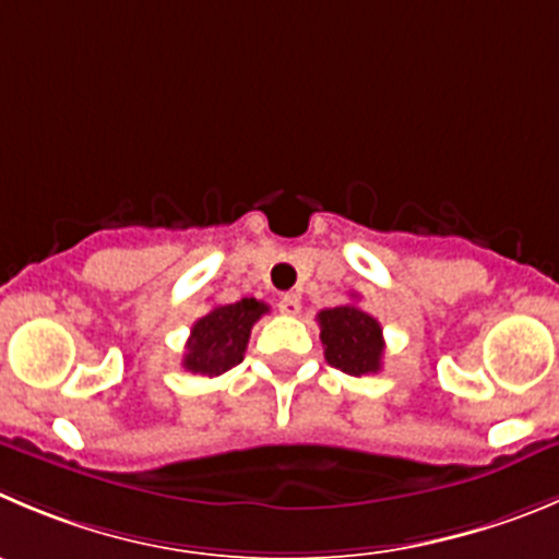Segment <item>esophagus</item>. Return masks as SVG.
<instances>
[{
  "label": "esophagus",
  "mask_w": 559,
  "mask_h": 559,
  "mask_svg": "<svg viewBox=\"0 0 559 559\" xmlns=\"http://www.w3.org/2000/svg\"><path fill=\"white\" fill-rule=\"evenodd\" d=\"M280 312L283 316H299L301 312V299L296 294H285L283 299H280Z\"/></svg>",
  "instance_id": "1"
}]
</instances>
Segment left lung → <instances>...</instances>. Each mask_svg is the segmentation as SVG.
Instances as JSON below:
<instances>
[{
  "mask_svg": "<svg viewBox=\"0 0 559 559\" xmlns=\"http://www.w3.org/2000/svg\"><path fill=\"white\" fill-rule=\"evenodd\" d=\"M323 356L332 368L348 376H368L381 370L384 334L381 323L356 305L318 312Z\"/></svg>",
  "mask_w": 559,
  "mask_h": 559,
  "instance_id": "8db88e82",
  "label": "left lung"
}]
</instances>
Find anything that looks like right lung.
<instances>
[{"instance_id":"right-lung-1","label":"right lung","mask_w":559,"mask_h":559,"mask_svg":"<svg viewBox=\"0 0 559 559\" xmlns=\"http://www.w3.org/2000/svg\"><path fill=\"white\" fill-rule=\"evenodd\" d=\"M269 305L258 299H241L236 305H219L191 326L186 340L183 368L200 376H222L243 359L249 334Z\"/></svg>"}]
</instances>
